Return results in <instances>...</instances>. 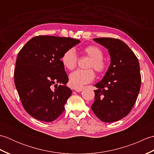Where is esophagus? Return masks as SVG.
Segmentation results:
<instances>
[{
  "mask_svg": "<svg viewBox=\"0 0 154 154\" xmlns=\"http://www.w3.org/2000/svg\"><path fill=\"white\" fill-rule=\"evenodd\" d=\"M83 90V88H79V89H75V91H77V92H81Z\"/></svg>",
  "mask_w": 154,
  "mask_h": 154,
  "instance_id": "1",
  "label": "esophagus"
}]
</instances>
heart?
Wrapping results in <instances>:
<instances>
[{
    "instance_id": "obj_1",
    "label": "heart",
    "mask_w": 154,
    "mask_h": 154,
    "mask_svg": "<svg viewBox=\"0 0 154 154\" xmlns=\"http://www.w3.org/2000/svg\"><path fill=\"white\" fill-rule=\"evenodd\" d=\"M83 53L91 58L87 69H78L69 75V84L75 89H79L94 79L95 73L92 68L97 73H103L106 70L107 63L104 60V52L102 49L97 45H89L83 50ZM61 62L67 69L72 70L76 67L77 63V55L73 49L65 51L61 57Z\"/></svg>"
}]
</instances>
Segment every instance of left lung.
Here are the masks:
<instances>
[{
  "instance_id": "left-lung-1",
  "label": "left lung",
  "mask_w": 154,
  "mask_h": 154,
  "mask_svg": "<svg viewBox=\"0 0 154 154\" xmlns=\"http://www.w3.org/2000/svg\"><path fill=\"white\" fill-rule=\"evenodd\" d=\"M108 49L111 63L101 81L94 85V101L91 109L104 122L127 116L134 105L141 86L138 58L124 42L112 38H94Z\"/></svg>"
}]
</instances>
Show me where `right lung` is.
Masks as SVG:
<instances>
[{"label":"right lung","instance_id":"1","mask_svg":"<svg viewBox=\"0 0 154 154\" xmlns=\"http://www.w3.org/2000/svg\"><path fill=\"white\" fill-rule=\"evenodd\" d=\"M79 42L71 38L37 35L19 51L14 84L23 107L35 119L52 122L64 111L72 91L65 85L69 79L61 59Z\"/></svg>","mask_w":154,"mask_h":154}]
</instances>
